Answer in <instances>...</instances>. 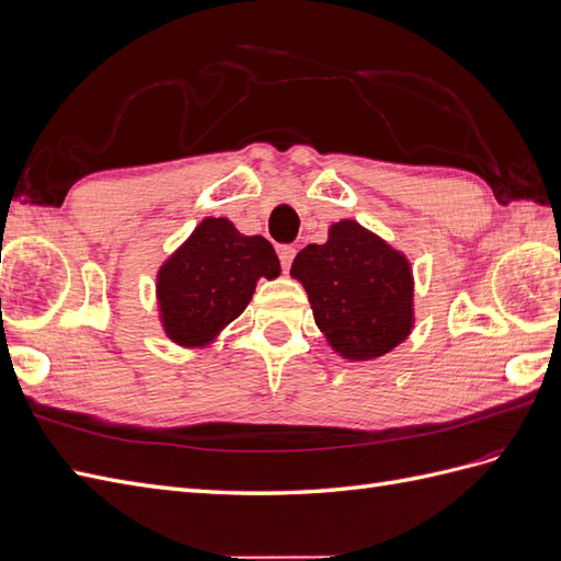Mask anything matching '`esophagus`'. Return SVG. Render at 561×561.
Returning <instances> with one entry per match:
<instances>
[{
  "instance_id": "1",
  "label": "esophagus",
  "mask_w": 561,
  "mask_h": 561,
  "mask_svg": "<svg viewBox=\"0 0 561 561\" xmlns=\"http://www.w3.org/2000/svg\"><path fill=\"white\" fill-rule=\"evenodd\" d=\"M295 254H297V250H295L293 245H280V248H278V257H280V266H283L285 274H287V271H290Z\"/></svg>"
}]
</instances>
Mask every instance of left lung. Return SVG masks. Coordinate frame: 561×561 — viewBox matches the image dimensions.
<instances>
[{
    "mask_svg": "<svg viewBox=\"0 0 561 561\" xmlns=\"http://www.w3.org/2000/svg\"><path fill=\"white\" fill-rule=\"evenodd\" d=\"M290 276L313 320L344 360H375L414 330V274L400 250L355 219L334 222L322 245L304 248Z\"/></svg>",
    "mask_w": 561,
    "mask_h": 561,
    "instance_id": "obj_1",
    "label": "left lung"
}]
</instances>
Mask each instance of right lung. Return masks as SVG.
Segmentation results:
<instances>
[{"mask_svg": "<svg viewBox=\"0 0 561 561\" xmlns=\"http://www.w3.org/2000/svg\"><path fill=\"white\" fill-rule=\"evenodd\" d=\"M280 276L264 236H245L227 217H206L157 274L165 336L182 348H206L250 304L260 278Z\"/></svg>", "mask_w": 561, "mask_h": 561, "instance_id": "obj_1", "label": "right lung"}]
</instances>
